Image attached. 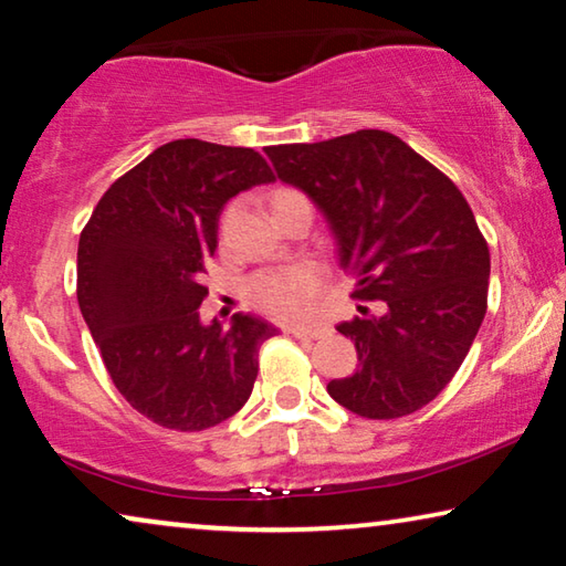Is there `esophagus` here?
<instances>
[{
	"instance_id": "obj_1",
	"label": "esophagus",
	"mask_w": 566,
	"mask_h": 566,
	"mask_svg": "<svg viewBox=\"0 0 566 566\" xmlns=\"http://www.w3.org/2000/svg\"><path fill=\"white\" fill-rule=\"evenodd\" d=\"M289 335H293L296 339H319L324 335H329L327 327H291Z\"/></svg>"
}]
</instances>
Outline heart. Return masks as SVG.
<instances>
[{
    "instance_id": "obj_1",
    "label": "heart",
    "mask_w": 566,
    "mask_h": 566,
    "mask_svg": "<svg viewBox=\"0 0 566 566\" xmlns=\"http://www.w3.org/2000/svg\"><path fill=\"white\" fill-rule=\"evenodd\" d=\"M291 200H306L301 192L281 188L273 192V208L291 203ZM324 273L312 262H296L289 268L262 270L247 281L244 296L254 308L281 322H296L312 312L314 298L319 296Z\"/></svg>"
}]
</instances>
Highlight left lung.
<instances>
[{
	"label": "left lung",
	"instance_id": "obj_1",
	"mask_svg": "<svg viewBox=\"0 0 566 566\" xmlns=\"http://www.w3.org/2000/svg\"><path fill=\"white\" fill-rule=\"evenodd\" d=\"M277 177L304 190L337 239L339 268L381 314L337 324L360 368L327 384L368 420H397L451 384L486 314L490 247L461 190L386 130L268 146Z\"/></svg>",
	"mask_w": 566,
	"mask_h": 566
}]
</instances>
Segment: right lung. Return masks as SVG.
Returning <instances> with one entry per match:
<instances>
[{"mask_svg": "<svg viewBox=\"0 0 566 566\" xmlns=\"http://www.w3.org/2000/svg\"><path fill=\"white\" fill-rule=\"evenodd\" d=\"M244 146L177 138L118 177L76 250V298L115 389L161 428L198 432L237 415L273 324L234 314L200 322L206 262L229 198L273 182Z\"/></svg>", "mask_w": 566, "mask_h": 566, "instance_id": "add662e5", "label": "right lung"}]
</instances>
